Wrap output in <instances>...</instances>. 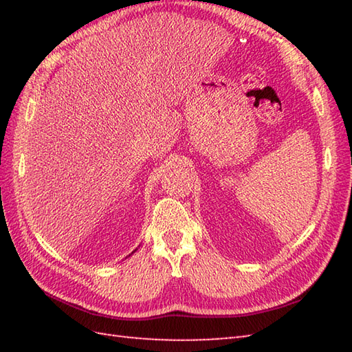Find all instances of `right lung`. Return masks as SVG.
Listing matches in <instances>:
<instances>
[{
  "label": "right lung",
  "mask_w": 352,
  "mask_h": 352,
  "mask_svg": "<svg viewBox=\"0 0 352 352\" xmlns=\"http://www.w3.org/2000/svg\"><path fill=\"white\" fill-rule=\"evenodd\" d=\"M134 251H136V250H134Z\"/></svg>",
  "instance_id": "obj_1"
}]
</instances>
